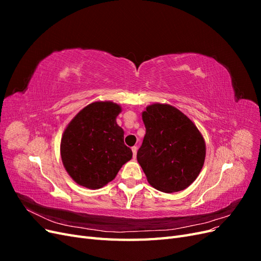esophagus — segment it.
Listing matches in <instances>:
<instances>
[{
    "mask_svg": "<svg viewBox=\"0 0 261 261\" xmlns=\"http://www.w3.org/2000/svg\"><path fill=\"white\" fill-rule=\"evenodd\" d=\"M137 147L136 146H134L133 148H132V151H133V156H134V159H136V154H137Z\"/></svg>",
    "mask_w": 261,
    "mask_h": 261,
    "instance_id": "1",
    "label": "esophagus"
}]
</instances>
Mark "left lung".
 Instances as JSON below:
<instances>
[{
    "label": "left lung",
    "mask_w": 261,
    "mask_h": 261,
    "mask_svg": "<svg viewBox=\"0 0 261 261\" xmlns=\"http://www.w3.org/2000/svg\"><path fill=\"white\" fill-rule=\"evenodd\" d=\"M146 135L137 161L158 191H183L199 175L206 145L198 128L176 108L152 105L143 113Z\"/></svg>",
    "instance_id": "obj_1"
}]
</instances>
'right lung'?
I'll list each match as a JSON object with an SVG mask.
<instances>
[{
  "label": "right lung",
  "instance_id": "right-lung-1",
  "mask_svg": "<svg viewBox=\"0 0 261 261\" xmlns=\"http://www.w3.org/2000/svg\"><path fill=\"white\" fill-rule=\"evenodd\" d=\"M120 112V106L113 102H93L68 124L61 140V156L77 184L101 188L132 159L124 130L116 124Z\"/></svg>",
  "mask_w": 261,
  "mask_h": 261
}]
</instances>
